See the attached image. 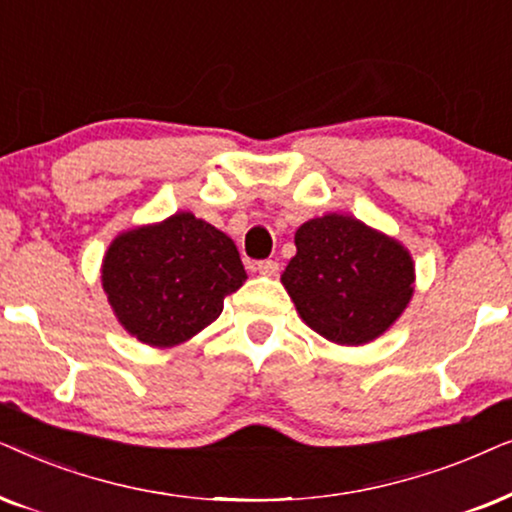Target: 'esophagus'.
Masks as SVG:
<instances>
[{
  "mask_svg": "<svg viewBox=\"0 0 512 512\" xmlns=\"http://www.w3.org/2000/svg\"><path fill=\"white\" fill-rule=\"evenodd\" d=\"M257 271H260L262 276H276L278 274V262L276 260L257 262Z\"/></svg>",
  "mask_w": 512,
  "mask_h": 512,
  "instance_id": "obj_1",
  "label": "esophagus"
}]
</instances>
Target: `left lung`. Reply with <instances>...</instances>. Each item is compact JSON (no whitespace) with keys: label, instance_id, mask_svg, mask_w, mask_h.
Listing matches in <instances>:
<instances>
[{"label":"left lung","instance_id":"left-lung-1","mask_svg":"<svg viewBox=\"0 0 512 512\" xmlns=\"http://www.w3.org/2000/svg\"><path fill=\"white\" fill-rule=\"evenodd\" d=\"M297 255L281 281L320 337L360 346L391 327L414 292V262L395 238L356 217L323 215L295 234Z\"/></svg>","mask_w":512,"mask_h":512}]
</instances>
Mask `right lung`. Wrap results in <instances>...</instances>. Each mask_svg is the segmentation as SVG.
<instances>
[{
    "label": "right lung",
    "instance_id": "add662e5",
    "mask_svg": "<svg viewBox=\"0 0 512 512\" xmlns=\"http://www.w3.org/2000/svg\"><path fill=\"white\" fill-rule=\"evenodd\" d=\"M245 278L234 241L192 213L124 231L102 260V288L119 323L159 349L213 323Z\"/></svg>",
    "mask_w": 512,
    "mask_h": 512
}]
</instances>
